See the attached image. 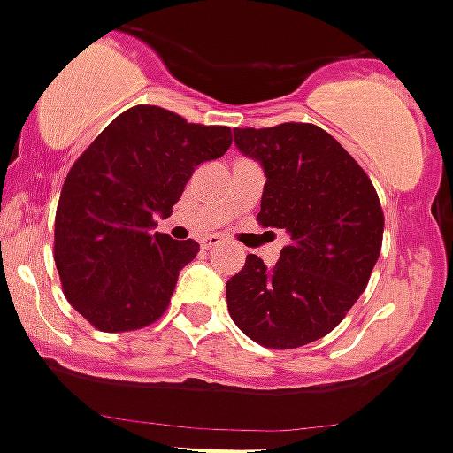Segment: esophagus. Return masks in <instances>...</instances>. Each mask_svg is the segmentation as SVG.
<instances>
[{"mask_svg":"<svg viewBox=\"0 0 453 453\" xmlns=\"http://www.w3.org/2000/svg\"><path fill=\"white\" fill-rule=\"evenodd\" d=\"M225 244V240H222V237H218V235H209V237H204L203 240V249H218V246H222Z\"/></svg>","mask_w":453,"mask_h":453,"instance_id":"esophagus-1","label":"esophagus"}]
</instances>
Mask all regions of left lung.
Masks as SVG:
<instances>
[{"instance_id": "obj_1", "label": "left lung", "mask_w": 453, "mask_h": 453, "mask_svg": "<svg viewBox=\"0 0 453 453\" xmlns=\"http://www.w3.org/2000/svg\"><path fill=\"white\" fill-rule=\"evenodd\" d=\"M233 134L266 176L257 222L284 228L290 242L271 268L246 255L226 281L228 312L259 346H306L337 328L368 286L383 242L379 196L357 160L317 125Z\"/></svg>"}]
</instances>
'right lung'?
<instances>
[{
    "label": "right lung",
    "instance_id": "add662e5",
    "mask_svg": "<svg viewBox=\"0 0 453 453\" xmlns=\"http://www.w3.org/2000/svg\"><path fill=\"white\" fill-rule=\"evenodd\" d=\"M228 147V127L136 105L79 156L57 207L55 264L64 295L94 328L127 333L167 311L200 246L151 233L154 218H167L194 169Z\"/></svg>",
    "mask_w": 453,
    "mask_h": 453
}]
</instances>
